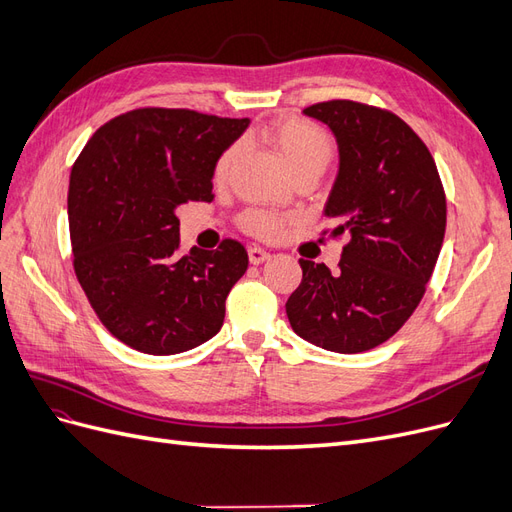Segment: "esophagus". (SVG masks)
Wrapping results in <instances>:
<instances>
[{
    "label": "esophagus",
    "instance_id": "obj_1",
    "mask_svg": "<svg viewBox=\"0 0 512 512\" xmlns=\"http://www.w3.org/2000/svg\"><path fill=\"white\" fill-rule=\"evenodd\" d=\"M247 256H250L252 265H262V262L269 258V252L262 250V247H258V245H252L250 250H247Z\"/></svg>",
    "mask_w": 512,
    "mask_h": 512
}]
</instances>
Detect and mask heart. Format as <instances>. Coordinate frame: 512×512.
I'll use <instances>...</instances> for the list:
<instances>
[{"label": "heart", "mask_w": 512, "mask_h": 512, "mask_svg": "<svg viewBox=\"0 0 512 512\" xmlns=\"http://www.w3.org/2000/svg\"><path fill=\"white\" fill-rule=\"evenodd\" d=\"M269 141L271 145L280 151L286 166L290 168L292 175L301 173V170H322L329 166L333 158V141L331 136L324 132L314 121L299 119V117H286L277 121L275 126L269 128ZM239 147H228L222 156L215 162L213 179L224 181L228 170L237 158ZM284 218L265 209H247L241 215V226L252 232L256 237L271 239L282 230Z\"/></svg>", "instance_id": "1"}]
</instances>
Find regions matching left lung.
<instances>
[{"instance_id":"left-lung-1","label":"left lung","mask_w":512,"mask_h":512,"mask_svg":"<svg viewBox=\"0 0 512 512\" xmlns=\"http://www.w3.org/2000/svg\"><path fill=\"white\" fill-rule=\"evenodd\" d=\"M327 123L339 170L324 215L348 235L339 273L299 260L303 280L286 314L292 331L331 352L356 354L393 337L421 303L446 228V196L427 145L391 111L329 100L303 111Z\"/></svg>"}]
</instances>
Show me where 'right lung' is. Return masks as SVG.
Masks as SVG:
<instances>
[{
  "label": "right lung",
  "mask_w": 512,
  "mask_h": 512,
  "mask_svg": "<svg viewBox=\"0 0 512 512\" xmlns=\"http://www.w3.org/2000/svg\"><path fill=\"white\" fill-rule=\"evenodd\" d=\"M250 119L136 108L111 119L76 158L68 188L74 273L100 322L145 354H179L222 329L245 247L179 254L177 207L213 200V168Z\"/></svg>",
  "instance_id": "right-lung-1"
}]
</instances>
